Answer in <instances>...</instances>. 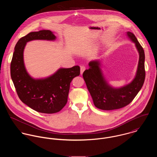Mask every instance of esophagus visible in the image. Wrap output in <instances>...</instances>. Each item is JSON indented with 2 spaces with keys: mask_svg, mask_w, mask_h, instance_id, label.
Listing matches in <instances>:
<instances>
[{
  "mask_svg": "<svg viewBox=\"0 0 157 157\" xmlns=\"http://www.w3.org/2000/svg\"><path fill=\"white\" fill-rule=\"evenodd\" d=\"M85 69H86V67L85 66H82L80 67V74H82L83 73V72L85 71Z\"/></svg>",
  "mask_w": 157,
  "mask_h": 157,
  "instance_id": "obj_1",
  "label": "esophagus"
}]
</instances>
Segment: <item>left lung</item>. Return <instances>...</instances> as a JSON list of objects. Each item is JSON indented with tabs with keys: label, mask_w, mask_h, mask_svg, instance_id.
<instances>
[{
	"label": "left lung",
	"mask_w": 157,
	"mask_h": 157,
	"mask_svg": "<svg viewBox=\"0 0 157 157\" xmlns=\"http://www.w3.org/2000/svg\"><path fill=\"white\" fill-rule=\"evenodd\" d=\"M127 35L134 42L140 56L136 75L131 83L120 88H113L109 86L103 76L98 60L90 62V68L83 74L94 104L98 109L110 111L127 106L143 85L146 75L144 51L133 33L128 32Z\"/></svg>",
	"instance_id": "obj_1"
}]
</instances>
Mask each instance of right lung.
Returning <instances> with one entry per match:
<instances>
[{"mask_svg": "<svg viewBox=\"0 0 157 157\" xmlns=\"http://www.w3.org/2000/svg\"><path fill=\"white\" fill-rule=\"evenodd\" d=\"M56 38L49 30L31 32L21 38L14 48L10 66L11 79L21 100L37 112L53 113L62 110L67 103L71 81L80 75L78 66L60 68L44 79H34L28 74L23 62L26 42L33 40H54Z\"/></svg>", "mask_w": 157, "mask_h": 157, "instance_id": "right-lung-1", "label": "right lung"}]
</instances>
